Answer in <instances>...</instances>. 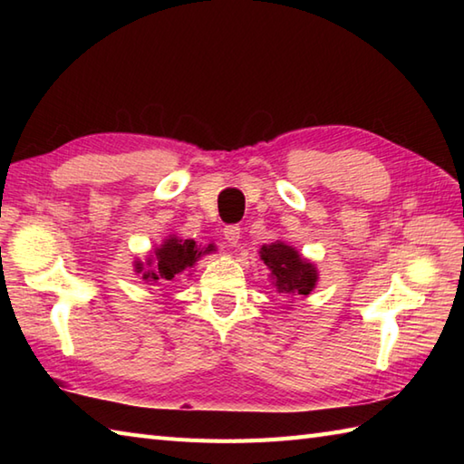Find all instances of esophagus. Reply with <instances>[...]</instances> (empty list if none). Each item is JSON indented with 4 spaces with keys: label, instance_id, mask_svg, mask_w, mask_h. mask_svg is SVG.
Instances as JSON below:
<instances>
[{
    "label": "esophagus",
    "instance_id": "esophagus-1",
    "mask_svg": "<svg viewBox=\"0 0 464 464\" xmlns=\"http://www.w3.org/2000/svg\"><path fill=\"white\" fill-rule=\"evenodd\" d=\"M223 235H225L227 243H229V245H237L239 239H241V227H239V225H227Z\"/></svg>",
    "mask_w": 464,
    "mask_h": 464
}]
</instances>
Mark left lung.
<instances>
[{
  "mask_svg": "<svg viewBox=\"0 0 464 464\" xmlns=\"http://www.w3.org/2000/svg\"><path fill=\"white\" fill-rule=\"evenodd\" d=\"M261 259L271 271V283L277 293L287 297H307L319 281L317 267L301 257L299 251L283 241L263 245Z\"/></svg>",
  "mask_w": 464,
  "mask_h": 464,
  "instance_id": "1",
  "label": "left lung"
}]
</instances>
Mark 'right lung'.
I'll return each instance as SVG.
<instances>
[{"label":"right lung","mask_w":464,"mask_h":464,"mask_svg":"<svg viewBox=\"0 0 464 464\" xmlns=\"http://www.w3.org/2000/svg\"><path fill=\"white\" fill-rule=\"evenodd\" d=\"M211 251H215L213 245H207V247L199 249V245L193 239H179L175 235H169L160 247H155L153 255L147 257L145 264L150 269L145 270L143 263L137 261L135 271L143 273V279L150 281L151 285L157 281H173L177 275L191 269L199 261L201 255Z\"/></svg>","instance_id":"right-lung-1"}]
</instances>
